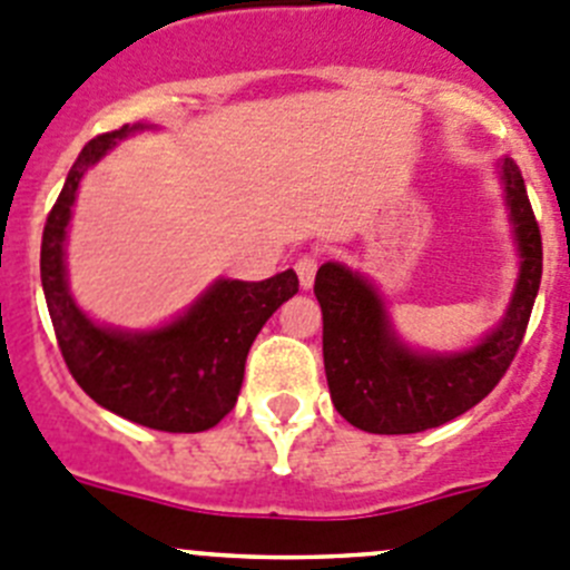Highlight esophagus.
<instances>
[{
  "mask_svg": "<svg viewBox=\"0 0 570 570\" xmlns=\"http://www.w3.org/2000/svg\"><path fill=\"white\" fill-rule=\"evenodd\" d=\"M296 274H299V285L302 288H313V279H316V271H318V257L316 254H302L296 259Z\"/></svg>",
  "mask_w": 570,
  "mask_h": 570,
  "instance_id": "esophagus-1",
  "label": "esophagus"
}]
</instances>
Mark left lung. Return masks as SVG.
<instances>
[{
  "instance_id": "obj_1",
  "label": "left lung",
  "mask_w": 570,
  "mask_h": 570,
  "mask_svg": "<svg viewBox=\"0 0 570 570\" xmlns=\"http://www.w3.org/2000/svg\"><path fill=\"white\" fill-rule=\"evenodd\" d=\"M503 189L520 246V279L507 318L462 355H416L389 330L381 299L350 268L324 263L316 274L330 397L350 425L370 433H416L473 409L507 375L523 344L543 276V240L523 176L503 159Z\"/></svg>"
}]
</instances>
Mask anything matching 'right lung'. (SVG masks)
I'll use <instances>...</instances> for the list:
<instances>
[{"mask_svg": "<svg viewBox=\"0 0 570 570\" xmlns=\"http://www.w3.org/2000/svg\"><path fill=\"white\" fill-rule=\"evenodd\" d=\"M128 126L91 139L69 170L41 237V285L67 370L102 409L145 428L195 433L218 425L237 403L246 355L276 307L299 291L282 271L263 282H215L178 322L128 335L91 324L75 307L63 279V237L75 189Z\"/></svg>", "mask_w": 570, "mask_h": 570, "instance_id": "1", "label": "right lung"}]
</instances>
